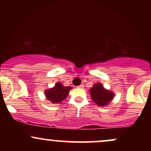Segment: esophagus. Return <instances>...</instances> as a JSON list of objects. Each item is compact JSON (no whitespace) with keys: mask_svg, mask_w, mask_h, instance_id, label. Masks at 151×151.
I'll list each match as a JSON object with an SVG mask.
<instances>
[{"mask_svg":"<svg viewBox=\"0 0 151 151\" xmlns=\"http://www.w3.org/2000/svg\"><path fill=\"white\" fill-rule=\"evenodd\" d=\"M78 87H79V88H83V87H84V85H83V84H81V85L78 86Z\"/></svg>","mask_w":151,"mask_h":151,"instance_id":"1","label":"esophagus"}]
</instances>
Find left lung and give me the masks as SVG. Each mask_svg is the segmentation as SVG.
Listing matches in <instances>:
<instances>
[{
	"label": "left lung",
	"mask_w": 151,
	"mask_h": 151,
	"mask_svg": "<svg viewBox=\"0 0 151 151\" xmlns=\"http://www.w3.org/2000/svg\"><path fill=\"white\" fill-rule=\"evenodd\" d=\"M89 91L92 101L99 106H105L108 105L114 97V92L106 89L101 83L93 84Z\"/></svg>",
	"instance_id": "obj_1"
}]
</instances>
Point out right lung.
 Listing matches in <instances>:
<instances>
[{
  "label": "right lung",
  "instance_id": "1",
  "mask_svg": "<svg viewBox=\"0 0 151 151\" xmlns=\"http://www.w3.org/2000/svg\"><path fill=\"white\" fill-rule=\"evenodd\" d=\"M71 86H65L60 82L55 84L54 87L47 89L45 91L46 99L52 104H60L69 95Z\"/></svg>",
  "mask_w": 151,
  "mask_h": 151
}]
</instances>
